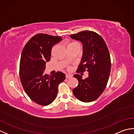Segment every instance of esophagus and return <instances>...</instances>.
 Wrapping results in <instances>:
<instances>
[{"instance_id":"esophagus-1","label":"esophagus","mask_w":134,"mask_h":134,"mask_svg":"<svg viewBox=\"0 0 134 134\" xmlns=\"http://www.w3.org/2000/svg\"><path fill=\"white\" fill-rule=\"evenodd\" d=\"M65 77H66V78H71L72 77V75L69 74H65Z\"/></svg>"}]
</instances>
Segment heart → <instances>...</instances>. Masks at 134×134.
<instances>
[{"mask_svg": "<svg viewBox=\"0 0 134 134\" xmlns=\"http://www.w3.org/2000/svg\"><path fill=\"white\" fill-rule=\"evenodd\" d=\"M76 42H75V41H73V42H71V43H70L69 44H73V43H76Z\"/></svg>", "mask_w": 134, "mask_h": 134, "instance_id": "heart-1", "label": "heart"}]
</instances>
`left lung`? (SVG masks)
<instances>
[{
  "label": "left lung",
  "mask_w": 134,
  "mask_h": 134,
  "mask_svg": "<svg viewBox=\"0 0 134 134\" xmlns=\"http://www.w3.org/2000/svg\"><path fill=\"white\" fill-rule=\"evenodd\" d=\"M70 37L83 44V56L76 72H89V76L85 79L78 74L74 75L79 83L72 92L82 102L93 101L103 93L109 79L111 68L109 50L101 36L93 31H82Z\"/></svg>",
  "instance_id": "8db88e82"
}]
</instances>
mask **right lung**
Returning a JSON list of instances; mask_svg holds the SVG:
<instances>
[{
	"label": "right lung",
	"instance_id": "1",
	"mask_svg": "<svg viewBox=\"0 0 134 134\" xmlns=\"http://www.w3.org/2000/svg\"><path fill=\"white\" fill-rule=\"evenodd\" d=\"M62 40L59 36L39 33L28 41L22 52L19 64L22 85L32 101L43 106L55 100L59 85L65 78L64 74L59 71L51 76L44 74L52 47Z\"/></svg>",
	"mask_w": 134,
	"mask_h": 134
}]
</instances>
